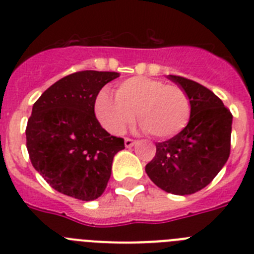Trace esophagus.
Instances as JSON below:
<instances>
[{"label": "esophagus", "instance_id": "esophagus-1", "mask_svg": "<svg viewBox=\"0 0 254 254\" xmlns=\"http://www.w3.org/2000/svg\"><path fill=\"white\" fill-rule=\"evenodd\" d=\"M124 144H125V147H127V148H131V147H133V145L135 144V140L130 139V138H125V139H124Z\"/></svg>", "mask_w": 254, "mask_h": 254}]
</instances>
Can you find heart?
<instances>
[{
  "mask_svg": "<svg viewBox=\"0 0 254 254\" xmlns=\"http://www.w3.org/2000/svg\"><path fill=\"white\" fill-rule=\"evenodd\" d=\"M115 96L102 90L94 105L101 125L114 135L124 133L135 114L140 127L158 139L179 134L190 119L188 93L179 85H167L158 79L130 78L119 85Z\"/></svg>",
  "mask_w": 254,
  "mask_h": 254,
  "instance_id": "1",
  "label": "heart"
}]
</instances>
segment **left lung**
I'll return each mask as SVG.
<instances>
[{
  "label": "left lung",
  "instance_id": "8db88e82",
  "mask_svg": "<svg viewBox=\"0 0 254 254\" xmlns=\"http://www.w3.org/2000/svg\"><path fill=\"white\" fill-rule=\"evenodd\" d=\"M188 93L190 119L179 134L156 144L145 173L158 188L176 195L203 189L224 167L230 154L233 115L213 92L189 79L167 75Z\"/></svg>",
  "mask_w": 254,
  "mask_h": 254
}]
</instances>
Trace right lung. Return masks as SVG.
Listing matches in <instances>:
<instances>
[{"label": "right lung", "instance_id": "1", "mask_svg": "<svg viewBox=\"0 0 254 254\" xmlns=\"http://www.w3.org/2000/svg\"><path fill=\"white\" fill-rule=\"evenodd\" d=\"M114 71L85 70L51 85L33 105L26 125L32 165L60 193L81 200L102 195L124 139L109 134L94 115L96 98Z\"/></svg>", "mask_w": 254, "mask_h": 254}]
</instances>
